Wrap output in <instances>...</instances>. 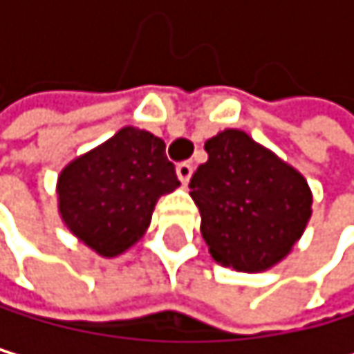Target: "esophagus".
Returning a JSON list of instances; mask_svg holds the SVG:
<instances>
[{"label": "esophagus", "mask_w": 354, "mask_h": 354, "mask_svg": "<svg viewBox=\"0 0 354 354\" xmlns=\"http://www.w3.org/2000/svg\"><path fill=\"white\" fill-rule=\"evenodd\" d=\"M176 174H178V180L183 185H187L191 180V174H193V165L191 163H178L176 165Z\"/></svg>", "instance_id": "34e87169"}]
</instances>
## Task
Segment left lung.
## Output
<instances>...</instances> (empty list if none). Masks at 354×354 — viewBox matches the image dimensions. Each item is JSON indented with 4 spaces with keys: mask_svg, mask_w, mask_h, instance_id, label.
<instances>
[{
    "mask_svg": "<svg viewBox=\"0 0 354 354\" xmlns=\"http://www.w3.org/2000/svg\"><path fill=\"white\" fill-rule=\"evenodd\" d=\"M208 161L191 178L201 236L212 259L236 272H266L287 257L312 216L304 176L246 131L203 144Z\"/></svg>",
    "mask_w": 354,
    "mask_h": 354,
    "instance_id": "8db88e82",
    "label": "left lung"
}]
</instances>
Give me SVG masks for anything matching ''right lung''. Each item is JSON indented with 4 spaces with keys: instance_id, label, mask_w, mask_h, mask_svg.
Wrapping results in <instances>:
<instances>
[{
    "instance_id": "right-lung-1",
    "label": "right lung",
    "mask_w": 354,
    "mask_h": 354,
    "mask_svg": "<svg viewBox=\"0 0 354 354\" xmlns=\"http://www.w3.org/2000/svg\"><path fill=\"white\" fill-rule=\"evenodd\" d=\"M178 187L165 142L129 125L61 169L59 216L100 257H118L146 234L159 197Z\"/></svg>"
}]
</instances>
